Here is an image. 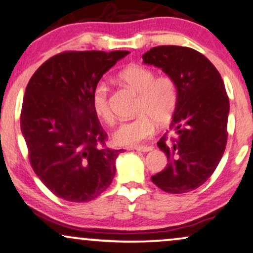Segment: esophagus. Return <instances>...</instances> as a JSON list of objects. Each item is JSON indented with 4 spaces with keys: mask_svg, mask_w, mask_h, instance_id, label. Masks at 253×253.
Listing matches in <instances>:
<instances>
[{
    "mask_svg": "<svg viewBox=\"0 0 253 253\" xmlns=\"http://www.w3.org/2000/svg\"><path fill=\"white\" fill-rule=\"evenodd\" d=\"M133 150L138 151V152H148V151H151L152 150V146H136V148H132Z\"/></svg>",
    "mask_w": 253,
    "mask_h": 253,
    "instance_id": "obj_1",
    "label": "esophagus"
}]
</instances>
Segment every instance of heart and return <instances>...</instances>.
Returning a JSON list of instances; mask_svg holds the SVG:
<instances>
[{
  "mask_svg": "<svg viewBox=\"0 0 253 253\" xmlns=\"http://www.w3.org/2000/svg\"><path fill=\"white\" fill-rule=\"evenodd\" d=\"M118 79L139 93L137 116L124 121L112 132V141L120 146H136L154 135L157 123L165 126L171 121L178 102L176 84L169 76L156 77L154 71L143 65H131L121 71ZM110 89L105 82L96 83L91 92V108L98 120L107 124L114 122Z\"/></svg>",
  "mask_w": 253,
  "mask_h": 253,
  "instance_id": "heart-1",
  "label": "heart"
}]
</instances>
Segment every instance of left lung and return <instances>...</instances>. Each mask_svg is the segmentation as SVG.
Returning a JSON list of instances; mask_svg holds the SVG:
<instances>
[{
  "label": "left lung",
  "instance_id": "8db88e82",
  "mask_svg": "<svg viewBox=\"0 0 253 253\" xmlns=\"http://www.w3.org/2000/svg\"><path fill=\"white\" fill-rule=\"evenodd\" d=\"M143 63L161 68L178 93L170 123L174 138L164 136L157 143L169 164L151 180L165 192L192 191L207 182L225 151L230 110L225 85L214 65L186 46H155L143 55Z\"/></svg>",
  "mask_w": 253,
  "mask_h": 253
}]
</instances>
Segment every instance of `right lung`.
<instances>
[{"label": "right lung", "instance_id": "right-lung-1", "mask_svg": "<svg viewBox=\"0 0 253 253\" xmlns=\"http://www.w3.org/2000/svg\"><path fill=\"white\" fill-rule=\"evenodd\" d=\"M126 50L67 51L49 58L28 83L21 131L35 173L68 202L96 198L110 185L123 150L105 148L107 133L91 108L96 83Z\"/></svg>", "mask_w": 253, "mask_h": 253}]
</instances>
